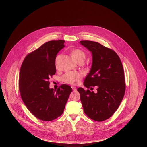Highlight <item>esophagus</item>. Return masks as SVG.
<instances>
[{"label": "esophagus", "instance_id": "obj_1", "mask_svg": "<svg viewBox=\"0 0 147 147\" xmlns=\"http://www.w3.org/2000/svg\"><path fill=\"white\" fill-rule=\"evenodd\" d=\"M71 88H72V90H73V91H76L77 90V88L75 87H71Z\"/></svg>", "mask_w": 147, "mask_h": 147}]
</instances>
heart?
Here are the masks:
<instances>
[{"label":"heart","mask_w":147,"mask_h":147,"mask_svg":"<svg viewBox=\"0 0 147 147\" xmlns=\"http://www.w3.org/2000/svg\"><path fill=\"white\" fill-rule=\"evenodd\" d=\"M71 56L77 62L84 61L86 59V54L82 50L74 49L71 52ZM60 58V55H58L55 58V66L57 67L58 62ZM82 74L77 72H68L65 74L61 77V80L65 83L71 85H76L80 82L82 78Z\"/></svg>","instance_id":"obj_1"}]
</instances>
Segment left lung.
<instances>
[{"mask_svg":"<svg viewBox=\"0 0 147 147\" xmlns=\"http://www.w3.org/2000/svg\"><path fill=\"white\" fill-rule=\"evenodd\" d=\"M80 43L92 53V66L84 81L88 89L97 86V92L78 88L84 113L90 119L102 121L111 117L124 97L125 84L121 61L117 53L96 42Z\"/></svg>","mask_w":147,"mask_h":147,"instance_id":"left-lung-1","label":"left lung"}]
</instances>
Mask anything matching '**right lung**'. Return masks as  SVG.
Instances as JSON below:
<instances>
[{
    "instance_id": "add662e5",
    "label": "right lung",
    "mask_w": 147,
    "mask_h": 147,
    "mask_svg": "<svg viewBox=\"0 0 147 147\" xmlns=\"http://www.w3.org/2000/svg\"><path fill=\"white\" fill-rule=\"evenodd\" d=\"M63 40H51L29 53L21 66L19 90L27 109L36 118L53 120L63 113L72 91L68 85L57 90L49 88V78L56 73L55 58L65 47Z\"/></svg>"
}]
</instances>
